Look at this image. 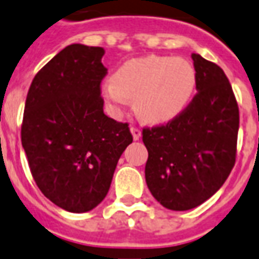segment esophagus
Instances as JSON below:
<instances>
[{
    "label": "esophagus",
    "mask_w": 259,
    "mask_h": 259,
    "mask_svg": "<svg viewBox=\"0 0 259 259\" xmlns=\"http://www.w3.org/2000/svg\"><path fill=\"white\" fill-rule=\"evenodd\" d=\"M131 134H133L134 141H138V140L141 138V130H138V128H135V126L131 128Z\"/></svg>",
    "instance_id": "1"
}]
</instances>
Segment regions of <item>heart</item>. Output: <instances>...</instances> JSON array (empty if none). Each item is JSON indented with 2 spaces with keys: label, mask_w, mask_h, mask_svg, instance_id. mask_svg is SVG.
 Listing matches in <instances>:
<instances>
[{
  "label": "heart",
  "mask_w": 259,
  "mask_h": 259,
  "mask_svg": "<svg viewBox=\"0 0 259 259\" xmlns=\"http://www.w3.org/2000/svg\"><path fill=\"white\" fill-rule=\"evenodd\" d=\"M197 71L192 62L180 57L147 55L124 62L102 84V94L112 107L126 98L148 124H164L178 117L194 97Z\"/></svg>",
  "instance_id": "obj_1"
}]
</instances>
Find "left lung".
Segmentation results:
<instances>
[{
  "label": "left lung",
  "mask_w": 259,
  "mask_h": 259,
  "mask_svg": "<svg viewBox=\"0 0 259 259\" xmlns=\"http://www.w3.org/2000/svg\"><path fill=\"white\" fill-rule=\"evenodd\" d=\"M198 94L166 125L145 128V181L172 211H188L223 187L235 164L239 111L230 81L217 64L192 54Z\"/></svg>",
  "instance_id": "1"
}]
</instances>
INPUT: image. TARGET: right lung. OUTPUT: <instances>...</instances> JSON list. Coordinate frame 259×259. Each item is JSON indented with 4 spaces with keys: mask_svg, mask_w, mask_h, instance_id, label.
Returning <instances> with one entry per match:
<instances>
[{
    "mask_svg": "<svg viewBox=\"0 0 259 259\" xmlns=\"http://www.w3.org/2000/svg\"><path fill=\"white\" fill-rule=\"evenodd\" d=\"M104 48L71 44L32 79L21 128L31 174L47 198L88 212L108 194L118 159L133 142L128 124L104 114Z\"/></svg>",
    "mask_w": 259,
    "mask_h": 259,
    "instance_id": "add662e5",
    "label": "right lung"
}]
</instances>
